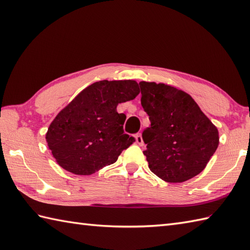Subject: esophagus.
Returning a JSON list of instances; mask_svg holds the SVG:
<instances>
[{"label": "esophagus", "instance_id": "34e87169", "mask_svg": "<svg viewBox=\"0 0 250 250\" xmlns=\"http://www.w3.org/2000/svg\"><path fill=\"white\" fill-rule=\"evenodd\" d=\"M135 139H136V143H137V144H139L140 146H143V145H144V141H143V137H142V134H141V133L136 134Z\"/></svg>", "mask_w": 250, "mask_h": 250}]
</instances>
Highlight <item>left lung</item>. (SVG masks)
Listing matches in <instances>:
<instances>
[{"label": "left lung", "instance_id": "obj_1", "mask_svg": "<svg viewBox=\"0 0 250 250\" xmlns=\"http://www.w3.org/2000/svg\"><path fill=\"white\" fill-rule=\"evenodd\" d=\"M150 126L143 132L150 171L167 183L200 174L219 145L218 129L191 95L166 83L141 82Z\"/></svg>", "mask_w": 250, "mask_h": 250}]
</instances>
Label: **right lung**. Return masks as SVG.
I'll use <instances>...</instances> for the list:
<instances>
[{
  "instance_id": "obj_1",
  "label": "right lung",
  "mask_w": 250,
  "mask_h": 250,
  "mask_svg": "<svg viewBox=\"0 0 250 250\" xmlns=\"http://www.w3.org/2000/svg\"><path fill=\"white\" fill-rule=\"evenodd\" d=\"M140 93L135 81H101L79 92L56 118L46 133L51 155L65 171L91 175L117 161L133 144L125 134V114L117 106Z\"/></svg>"
}]
</instances>
